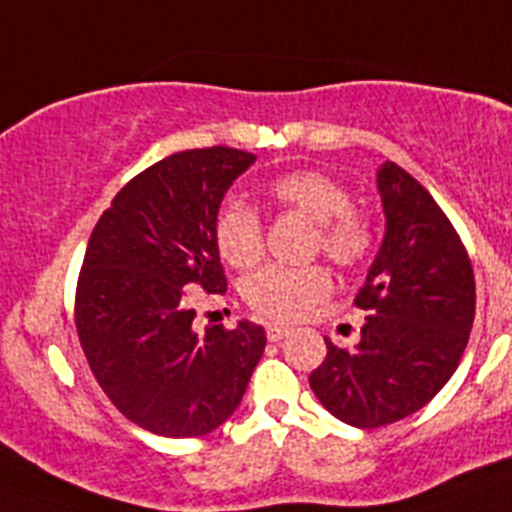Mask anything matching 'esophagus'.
<instances>
[{"label": "esophagus", "instance_id": "1", "mask_svg": "<svg viewBox=\"0 0 512 512\" xmlns=\"http://www.w3.org/2000/svg\"><path fill=\"white\" fill-rule=\"evenodd\" d=\"M287 336H289L287 325H277V323L266 325V338H269V341H282V338Z\"/></svg>", "mask_w": 512, "mask_h": 512}]
</instances>
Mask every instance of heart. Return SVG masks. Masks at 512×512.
I'll return each mask as SVG.
<instances>
[{"label": "heart", "mask_w": 512, "mask_h": 512, "mask_svg": "<svg viewBox=\"0 0 512 512\" xmlns=\"http://www.w3.org/2000/svg\"><path fill=\"white\" fill-rule=\"evenodd\" d=\"M271 202L315 223L312 251L325 253L341 269H356L374 251L369 217L359 212L346 184L315 169H295L274 176L266 187ZM215 246L235 269H248L264 253V223L251 205L228 200L220 205L212 225ZM330 274L318 264H269L243 282V297L269 320H300L330 295Z\"/></svg>", "instance_id": "1"}]
</instances>
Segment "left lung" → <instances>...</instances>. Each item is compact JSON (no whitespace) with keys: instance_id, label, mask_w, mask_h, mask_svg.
<instances>
[{"instance_id":"8db88e82","label":"left lung","mask_w":512,"mask_h":512,"mask_svg":"<svg viewBox=\"0 0 512 512\" xmlns=\"http://www.w3.org/2000/svg\"><path fill=\"white\" fill-rule=\"evenodd\" d=\"M387 230L354 305L366 310L356 348L328 346L310 387L356 428L408 418L449 382L474 323V271L446 212L405 169L377 171Z\"/></svg>"}]
</instances>
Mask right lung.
Listing matches in <instances>:
<instances>
[{
    "label": "right lung",
    "mask_w": 512,
    "mask_h": 512,
    "mask_svg": "<svg viewBox=\"0 0 512 512\" xmlns=\"http://www.w3.org/2000/svg\"><path fill=\"white\" fill-rule=\"evenodd\" d=\"M253 161L228 146L161 158L115 194L89 238L76 282L79 343L112 405L156 436L223 425L264 354L261 325L197 333L192 307V289L228 287L212 225Z\"/></svg>",
    "instance_id": "add662e5"
}]
</instances>
